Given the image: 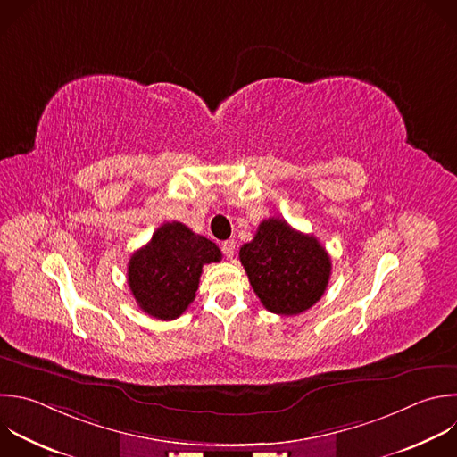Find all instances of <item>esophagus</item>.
Masks as SVG:
<instances>
[{"label":"esophagus","mask_w":457,"mask_h":457,"mask_svg":"<svg viewBox=\"0 0 457 457\" xmlns=\"http://www.w3.org/2000/svg\"><path fill=\"white\" fill-rule=\"evenodd\" d=\"M220 249H222V253H224L226 258H233V254H235V240H226V242H222V244H220Z\"/></svg>","instance_id":"obj_1"}]
</instances>
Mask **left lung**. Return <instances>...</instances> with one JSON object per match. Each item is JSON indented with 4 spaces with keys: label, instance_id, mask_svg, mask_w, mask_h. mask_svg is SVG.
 Wrapping results in <instances>:
<instances>
[{
    "label": "left lung",
    "instance_id": "1",
    "mask_svg": "<svg viewBox=\"0 0 457 457\" xmlns=\"http://www.w3.org/2000/svg\"><path fill=\"white\" fill-rule=\"evenodd\" d=\"M238 256L262 305L279 316H295L316 305L332 272L330 256L314 235L274 217L260 222Z\"/></svg>",
    "mask_w": 457,
    "mask_h": 457
}]
</instances>
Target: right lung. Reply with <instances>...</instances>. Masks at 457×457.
I'll use <instances>...</instances> for the list:
<instances>
[{"instance_id": "obj_1", "label": "right lung", "mask_w": 457, "mask_h": 457, "mask_svg": "<svg viewBox=\"0 0 457 457\" xmlns=\"http://www.w3.org/2000/svg\"><path fill=\"white\" fill-rule=\"evenodd\" d=\"M220 258V249L206 237L181 222H165L130 256L127 283L145 314L170 321L194 301L203 265Z\"/></svg>"}]
</instances>
